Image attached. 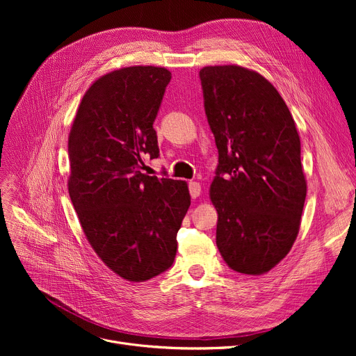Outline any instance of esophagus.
I'll return each instance as SVG.
<instances>
[{"mask_svg": "<svg viewBox=\"0 0 356 356\" xmlns=\"http://www.w3.org/2000/svg\"><path fill=\"white\" fill-rule=\"evenodd\" d=\"M200 184L197 181H191L189 183V192H191V196L193 199H196L199 195H200Z\"/></svg>", "mask_w": 356, "mask_h": 356, "instance_id": "obj_1", "label": "esophagus"}]
</instances>
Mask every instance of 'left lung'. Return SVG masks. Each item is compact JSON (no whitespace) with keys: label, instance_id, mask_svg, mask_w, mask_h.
Segmentation results:
<instances>
[{"label":"left lung","instance_id":"1","mask_svg":"<svg viewBox=\"0 0 356 356\" xmlns=\"http://www.w3.org/2000/svg\"><path fill=\"white\" fill-rule=\"evenodd\" d=\"M199 76L219 154L211 184L216 245L231 270L264 274L300 228L307 192L300 138L286 102L259 73L228 65L203 67Z\"/></svg>","mask_w":356,"mask_h":356}]
</instances>
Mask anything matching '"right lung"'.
<instances>
[{
    "label": "right lung",
    "mask_w": 356,
    "mask_h": 356,
    "mask_svg": "<svg viewBox=\"0 0 356 356\" xmlns=\"http://www.w3.org/2000/svg\"><path fill=\"white\" fill-rule=\"evenodd\" d=\"M172 73L131 66L99 78L83 95L67 153L69 196L93 251L128 282L172 267L191 207L188 184L143 170L160 156L153 122Z\"/></svg>",
    "instance_id": "add662e5"
}]
</instances>
